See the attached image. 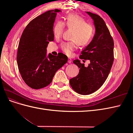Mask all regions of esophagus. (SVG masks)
Wrapping results in <instances>:
<instances>
[{
	"instance_id": "esophagus-1",
	"label": "esophagus",
	"mask_w": 133,
	"mask_h": 133,
	"mask_svg": "<svg viewBox=\"0 0 133 133\" xmlns=\"http://www.w3.org/2000/svg\"><path fill=\"white\" fill-rule=\"evenodd\" d=\"M68 63L70 64L71 63V59L70 58H68Z\"/></svg>"
}]
</instances>
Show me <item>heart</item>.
<instances>
[{
    "mask_svg": "<svg viewBox=\"0 0 133 133\" xmlns=\"http://www.w3.org/2000/svg\"><path fill=\"white\" fill-rule=\"evenodd\" d=\"M65 26L73 30L71 37L73 41L63 42L60 45L62 51L68 55L72 54L77 44L81 46H86L90 42L94 36V27L92 24L87 22L83 17L77 14H70L65 18L64 22H58L56 23L53 29L54 37H60Z\"/></svg>",
    "mask_w": 133,
    "mask_h": 133,
    "instance_id": "b5f03b06",
    "label": "heart"
}]
</instances>
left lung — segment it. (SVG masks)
<instances>
[{
	"mask_svg": "<svg viewBox=\"0 0 133 133\" xmlns=\"http://www.w3.org/2000/svg\"><path fill=\"white\" fill-rule=\"evenodd\" d=\"M94 20L95 34L81 53L80 59L89 60L88 67L78 59L73 63L79 68L78 75L70 79L73 89L81 95L96 91L105 82L114 62V41L106 24L99 15L87 11Z\"/></svg>",
	"mask_w": 133,
	"mask_h": 133,
	"instance_id": "1",
	"label": "left lung"
}]
</instances>
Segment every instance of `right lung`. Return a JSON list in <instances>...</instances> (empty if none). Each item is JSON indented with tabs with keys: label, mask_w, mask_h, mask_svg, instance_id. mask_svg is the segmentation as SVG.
Listing matches in <instances>:
<instances>
[{
	"label": "right lung",
	"mask_w": 133,
	"mask_h": 133,
	"mask_svg": "<svg viewBox=\"0 0 133 133\" xmlns=\"http://www.w3.org/2000/svg\"><path fill=\"white\" fill-rule=\"evenodd\" d=\"M59 9L48 10L33 19L26 25L20 39L17 60L22 78L34 89L51 83L57 71L67 63L68 57L60 53L46 56V47L54 41V23Z\"/></svg>",
	"instance_id": "obj_1"
}]
</instances>
